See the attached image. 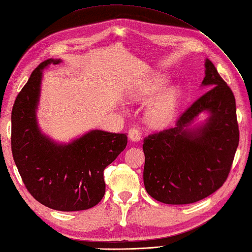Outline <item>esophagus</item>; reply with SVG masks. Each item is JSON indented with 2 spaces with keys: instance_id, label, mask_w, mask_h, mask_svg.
I'll list each match as a JSON object with an SVG mask.
<instances>
[{
  "instance_id": "esophagus-1",
  "label": "esophagus",
  "mask_w": 252,
  "mask_h": 252,
  "mask_svg": "<svg viewBox=\"0 0 252 252\" xmlns=\"http://www.w3.org/2000/svg\"><path fill=\"white\" fill-rule=\"evenodd\" d=\"M129 137L132 142H139L141 140V132L136 126L129 130Z\"/></svg>"
}]
</instances>
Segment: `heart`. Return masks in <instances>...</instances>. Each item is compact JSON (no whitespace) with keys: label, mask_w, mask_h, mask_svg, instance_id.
Wrapping results in <instances>:
<instances>
[{"label":"heart","mask_w":252,"mask_h":252,"mask_svg":"<svg viewBox=\"0 0 252 252\" xmlns=\"http://www.w3.org/2000/svg\"><path fill=\"white\" fill-rule=\"evenodd\" d=\"M168 78L161 73H154L150 77L134 84L127 90V97L132 101H145L154 97L164 88ZM182 98L181 87H169L153 101L146 109L147 123L155 129H161L175 119Z\"/></svg>","instance_id":"heart-1"}]
</instances>
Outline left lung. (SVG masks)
Here are the masks:
<instances>
[{"instance_id":"8db88e82","label":"left lung","mask_w":252,"mask_h":252,"mask_svg":"<svg viewBox=\"0 0 252 252\" xmlns=\"http://www.w3.org/2000/svg\"><path fill=\"white\" fill-rule=\"evenodd\" d=\"M201 86L176 126L144 139L143 179L152 198L165 204H190L220 189L227 179L239 142L234 94L209 59ZM201 113L208 118L194 122Z\"/></svg>"}]
</instances>
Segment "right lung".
<instances>
[{
	"mask_svg": "<svg viewBox=\"0 0 252 252\" xmlns=\"http://www.w3.org/2000/svg\"><path fill=\"white\" fill-rule=\"evenodd\" d=\"M61 59L38 65L16 97L12 110V153L22 179L34 199L52 210L91 209L106 191L103 170L126 149L123 133L91 130L68 143L41 131L37 109L42 71Z\"/></svg>",
	"mask_w": 252,
	"mask_h": 252,
	"instance_id": "right-lung-1",
	"label": "right lung"
}]
</instances>
